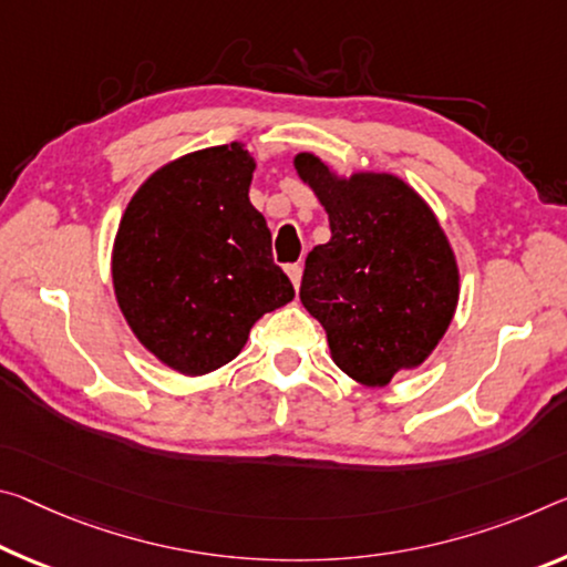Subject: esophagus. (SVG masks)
<instances>
[{
	"label": "esophagus",
	"mask_w": 567,
	"mask_h": 567,
	"mask_svg": "<svg viewBox=\"0 0 567 567\" xmlns=\"http://www.w3.org/2000/svg\"><path fill=\"white\" fill-rule=\"evenodd\" d=\"M285 269H287V275H290V280H292V285H295V290H298V287H300V280H302V265H287Z\"/></svg>",
	"instance_id": "obj_1"
}]
</instances>
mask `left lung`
<instances>
[{
    "label": "left lung",
    "mask_w": 567,
    "mask_h": 567,
    "mask_svg": "<svg viewBox=\"0 0 567 567\" xmlns=\"http://www.w3.org/2000/svg\"><path fill=\"white\" fill-rule=\"evenodd\" d=\"M330 219V241L305 259L300 300L326 328L332 361L365 385L421 365L454 318L460 272L442 227L396 176L336 178L295 158Z\"/></svg>",
    "instance_id": "1"
}]
</instances>
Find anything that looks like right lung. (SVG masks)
<instances>
[{
    "label": "right lung",
    "mask_w": 567,
    "mask_h": 567,
    "mask_svg": "<svg viewBox=\"0 0 567 567\" xmlns=\"http://www.w3.org/2000/svg\"><path fill=\"white\" fill-rule=\"evenodd\" d=\"M241 143L158 168L125 209L113 247L115 298L136 338L184 375L217 371L255 322L295 298L249 204Z\"/></svg>",
    "instance_id": "1"
}]
</instances>
